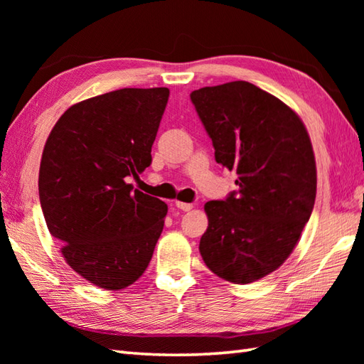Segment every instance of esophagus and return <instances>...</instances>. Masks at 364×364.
<instances>
[{"instance_id": "esophagus-1", "label": "esophagus", "mask_w": 364, "mask_h": 364, "mask_svg": "<svg viewBox=\"0 0 364 364\" xmlns=\"http://www.w3.org/2000/svg\"><path fill=\"white\" fill-rule=\"evenodd\" d=\"M175 205H176L178 210H181V211H191L192 206H194L192 203H184V202H176Z\"/></svg>"}]
</instances>
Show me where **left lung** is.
Returning <instances> with one entry per match:
<instances>
[{
	"label": "left lung",
	"instance_id": "1",
	"mask_svg": "<svg viewBox=\"0 0 364 364\" xmlns=\"http://www.w3.org/2000/svg\"><path fill=\"white\" fill-rule=\"evenodd\" d=\"M191 102L237 191L205 205L200 253L215 275L247 284L274 272L296 247L316 198V161L289 106L247 81L202 87Z\"/></svg>",
	"mask_w": 364,
	"mask_h": 364
}]
</instances>
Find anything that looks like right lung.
<instances>
[{
	"label": "right lung",
	"instance_id": "obj_1",
	"mask_svg": "<svg viewBox=\"0 0 364 364\" xmlns=\"http://www.w3.org/2000/svg\"><path fill=\"white\" fill-rule=\"evenodd\" d=\"M167 87L120 89L76 103L46 139L38 198L51 236L84 280L106 291L149 266L167 205L128 178L151 164Z\"/></svg>",
	"mask_w": 364,
	"mask_h": 364
}]
</instances>
